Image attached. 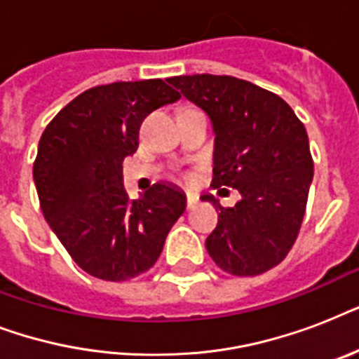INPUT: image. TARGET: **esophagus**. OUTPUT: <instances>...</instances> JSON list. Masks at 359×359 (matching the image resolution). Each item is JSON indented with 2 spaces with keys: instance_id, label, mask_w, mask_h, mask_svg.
Listing matches in <instances>:
<instances>
[{
  "instance_id": "1",
  "label": "esophagus",
  "mask_w": 359,
  "mask_h": 359,
  "mask_svg": "<svg viewBox=\"0 0 359 359\" xmlns=\"http://www.w3.org/2000/svg\"><path fill=\"white\" fill-rule=\"evenodd\" d=\"M197 203H199V197H197L196 194H188V196H186V207L188 208H194Z\"/></svg>"
}]
</instances>
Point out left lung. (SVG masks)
<instances>
[{"mask_svg":"<svg viewBox=\"0 0 359 359\" xmlns=\"http://www.w3.org/2000/svg\"><path fill=\"white\" fill-rule=\"evenodd\" d=\"M179 95L214 126L212 188L240 191L233 208L203 196L218 210L207 251L224 272L259 276L278 266L300 233L313 180L306 126L273 93L233 76H173Z\"/></svg>","mask_w":359,"mask_h":359,"instance_id":"obj_1","label":"left lung"}]
</instances>
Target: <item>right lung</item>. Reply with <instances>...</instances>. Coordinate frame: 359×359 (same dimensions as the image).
<instances>
[{"label": "right lung", "mask_w": 359, "mask_h": 359, "mask_svg": "<svg viewBox=\"0 0 359 359\" xmlns=\"http://www.w3.org/2000/svg\"><path fill=\"white\" fill-rule=\"evenodd\" d=\"M180 98L163 80L87 89L59 111L39 141L33 179L44 218L81 270L126 281L154 266L184 194L154 184L130 201L123 160L140 143L147 115Z\"/></svg>", "instance_id": "obj_1"}]
</instances>
